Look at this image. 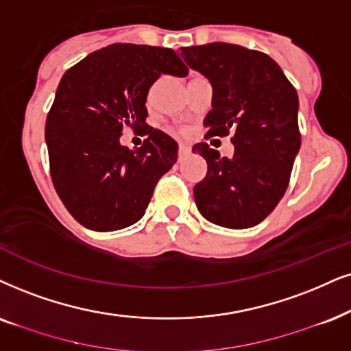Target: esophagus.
Instances as JSON below:
<instances>
[{
  "instance_id": "obj_1",
  "label": "esophagus",
  "mask_w": 351,
  "mask_h": 351,
  "mask_svg": "<svg viewBox=\"0 0 351 351\" xmlns=\"http://www.w3.org/2000/svg\"><path fill=\"white\" fill-rule=\"evenodd\" d=\"M189 154H191V147H188V145H184V144H180V147H178L180 160H181V158H186V157H188Z\"/></svg>"
}]
</instances>
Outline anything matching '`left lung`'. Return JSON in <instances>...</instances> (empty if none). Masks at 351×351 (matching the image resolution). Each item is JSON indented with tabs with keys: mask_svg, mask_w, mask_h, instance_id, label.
Returning <instances> with one entry per match:
<instances>
[{
	"mask_svg": "<svg viewBox=\"0 0 351 351\" xmlns=\"http://www.w3.org/2000/svg\"><path fill=\"white\" fill-rule=\"evenodd\" d=\"M181 56L214 86L206 139L232 132L234 145L232 158L207 143L193 147L207 162L206 178L194 186L196 206L220 227H254L285 194L300 150L295 87L269 55L234 43L186 47Z\"/></svg>",
	"mask_w": 351,
	"mask_h": 351,
	"instance_id": "obj_1",
	"label": "left lung"
}]
</instances>
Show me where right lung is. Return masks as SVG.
Listing matches in <instances>:
<instances>
[{"mask_svg": "<svg viewBox=\"0 0 351 351\" xmlns=\"http://www.w3.org/2000/svg\"><path fill=\"white\" fill-rule=\"evenodd\" d=\"M162 73L183 77L188 66L171 48L113 43L61 77L45 124L50 175L86 228L114 232L136 223L178 158V144L145 123L149 88ZM126 127L148 136L139 149L119 144Z\"/></svg>", "mask_w": 351, "mask_h": 351, "instance_id": "1", "label": "right lung"}]
</instances>
